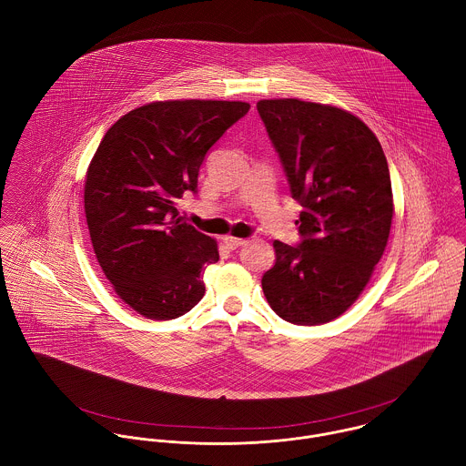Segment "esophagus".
Returning a JSON list of instances; mask_svg holds the SVG:
<instances>
[{
	"label": "esophagus",
	"mask_w": 466,
	"mask_h": 466,
	"mask_svg": "<svg viewBox=\"0 0 466 466\" xmlns=\"http://www.w3.org/2000/svg\"><path fill=\"white\" fill-rule=\"evenodd\" d=\"M224 244H226L228 249H238V248L246 246L248 240H244V238H233V237H224Z\"/></svg>",
	"instance_id": "1"
}]
</instances>
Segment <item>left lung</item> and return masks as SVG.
<instances>
[{
  "mask_svg": "<svg viewBox=\"0 0 466 466\" xmlns=\"http://www.w3.org/2000/svg\"><path fill=\"white\" fill-rule=\"evenodd\" d=\"M257 109L303 206L301 242L274 240L262 289L281 319L323 325L353 305L384 255L393 218L388 161L370 127L339 107L279 98Z\"/></svg>",
  "mask_w": 466,
  "mask_h": 466,
  "instance_id": "8db88e82",
  "label": "left lung"
}]
</instances>
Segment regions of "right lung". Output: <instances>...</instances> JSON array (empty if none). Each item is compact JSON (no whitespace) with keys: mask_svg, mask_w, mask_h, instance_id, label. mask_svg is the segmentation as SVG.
<instances>
[{"mask_svg":"<svg viewBox=\"0 0 466 466\" xmlns=\"http://www.w3.org/2000/svg\"><path fill=\"white\" fill-rule=\"evenodd\" d=\"M246 102H152L122 116L86 176L84 209L96 260L116 294L147 319H176L204 296L217 242L179 217L198 192L208 150L248 115Z\"/></svg>","mask_w":466,"mask_h":466,"instance_id":"add662e5","label":"right lung"}]
</instances>
